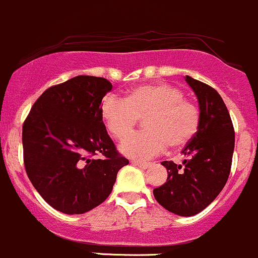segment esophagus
I'll list each match as a JSON object with an SVG mask.
<instances>
[{
    "mask_svg": "<svg viewBox=\"0 0 258 258\" xmlns=\"http://www.w3.org/2000/svg\"><path fill=\"white\" fill-rule=\"evenodd\" d=\"M133 164L140 169H148L150 166V163H143V161H133Z\"/></svg>",
    "mask_w": 258,
    "mask_h": 258,
    "instance_id": "1",
    "label": "esophagus"
}]
</instances>
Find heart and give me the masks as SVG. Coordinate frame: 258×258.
Here are the masks:
<instances>
[{
    "label": "heart",
    "mask_w": 258,
    "mask_h": 258,
    "mask_svg": "<svg viewBox=\"0 0 258 258\" xmlns=\"http://www.w3.org/2000/svg\"><path fill=\"white\" fill-rule=\"evenodd\" d=\"M184 98V92L171 84H144L130 90L125 99L111 94L103 98L100 115L116 140L128 136L144 117L146 130L125 139L120 150L129 158L145 160L160 154L166 145L182 148L196 137L200 109Z\"/></svg>",
    "instance_id": "b5f03b06"
}]
</instances>
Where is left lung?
Instances as JSON below:
<instances>
[{
  "mask_svg": "<svg viewBox=\"0 0 258 258\" xmlns=\"http://www.w3.org/2000/svg\"><path fill=\"white\" fill-rule=\"evenodd\" d=\"M198 97L201 124L196 137L184 148L185 166L163 161L168 179L154 188L163 208L179 216H194L208 208L226 184L235 148V129L224 100L212 87L186 76Z\"/></svg>",
  "mask_w": 258,
  "mask_h": 258,
  "instance_id": "obj_1",
  "label": "left lung"
}]
</instances>
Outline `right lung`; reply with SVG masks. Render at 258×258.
<instances>
[{
    "mask_svg": "<svg viewBox=\"0 0 258 258\" xmlns=\"http://www.w3.org/2000/svg\"><path fill=\"white\" fill-rule=\"evenodd\" d=\"M102 77L78 76L42 93L22 126L23 163L32 185L53 209L68 215L97 208L128 165L108 135ZM100 155L102 158L95 159Z\"/></svg>",
    "mask_w": 258,
    "mask_h": 258,
    "instance_id": "obj_1",
    "label": "right lung"
}]
</instances>
